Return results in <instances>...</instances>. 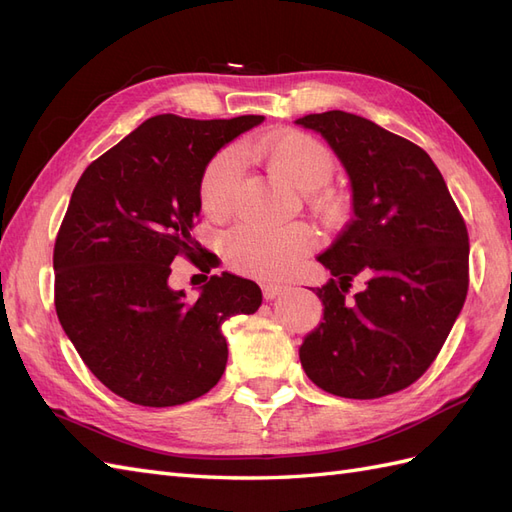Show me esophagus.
Returning a JSON list of instances; mask_svg holds the SVG:
<instances>
[{
  "instance_id": "34e87169",
  "label": "esophagus",
  "mask_w": 512,
  "mask_h": 512,
  "mask_svg": "<svg viewBox=\"0 0 512 512\" xmlns=\"http://www.w3.org/2000/svg\"><path fill=\"white\" fill-rule=\"evenodd\" d=\"M286 290V286L282 284H262V297L267 301H273L275 297H280V294Z\"/></svg>"
}]
</instances>
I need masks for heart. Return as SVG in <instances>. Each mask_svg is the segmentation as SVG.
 <instances>
[{"mask_svg":"<svg viewBox=\"0 0 512 512\" xmlns=\"http://www.w3.org/2000/svg\"><path fill=\"white\" fill-rule=\"evenodd\" d=\"M245 151L265 160L277 177L299 190H316L333 177L335 158L327 145L303 132H271L245 145ZM241 183V160L235 149H222L207 162L198 181L200 207L211 218H224L235 207ZM314 235L309 226L241 224L224 237L228 265L260 280L286 275L309 252Z\"/></svg>","mask_w":512,"mask_h":512,"instance_id":"obj_1","label":"heart"}]
</instances>
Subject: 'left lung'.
Instances as JSON below:
<instances>
[{
	"mask_svg": "<svg viewBox=\"0 0 512 512\" xmlns=\"http://www.w3.org/2000/svg\"><path fill=\"white\" fill-rule=\"evenodd\" d=\"M320 132L352 181L354 218L318 260L324 318L299 350L307 378L348 399L408 389L436 361L466 301L468 228L438 166L404 136L365 117L297 119ZM368 282L348 298L353 277Z\"/></svg>",
	"mask_w": 512,
	"mask_h": 512,
	"instance_id": "left-lung-1",
	"label": "left lung"
}]
</instances>
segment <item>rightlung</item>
I'll return each mask as SVG.
<instances>
[{
    "label": "right lung",
    "instance_id": "right-lung-1",
    "mask_svg": "<svg viewBox=\"0 0 512 512\" xmlns=\"http://www.w3.org/2000/svg\"><path fill=\"white\" fill-rule=\"evenodd\" d=\"M262 119L156 115L76 183L53 250L57 318L91 374L132 404L168 408L209 393L226 369L224 320L258 312L262 292L243 277L211 275L188 301L168 275L181 256L203 267L207 250L192 237L200 175Z\"/></svg>",
    "mask_w": 512,
    "mask_h": 512
}]
</instances>
